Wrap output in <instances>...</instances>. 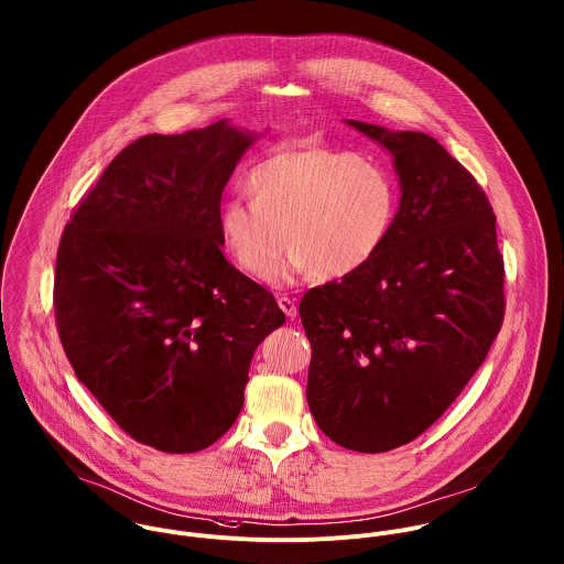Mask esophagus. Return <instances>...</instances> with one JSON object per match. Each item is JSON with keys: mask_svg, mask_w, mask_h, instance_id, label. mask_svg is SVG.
<instances>
[{"mask_svg": "<svg viewBox=\"0 0 564 564\" xmlns=\"http://www.w3.org/2000/svg\"><path fill=\"white\" fill-rule=\"evenodd\" d=\"M279 307H281V312L288 316V318H296V314H299V307H296V303L292 301V299H288V296H279Z\"/></svg>", "mask_w": 564, "mask_h": 564, "instance_id": "34e87169", "label": "esophagus"}]
</instances>
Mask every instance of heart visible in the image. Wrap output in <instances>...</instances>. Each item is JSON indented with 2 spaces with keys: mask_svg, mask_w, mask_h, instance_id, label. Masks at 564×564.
<instances>
[{
  "mask_svg": "<svg viewBox=\"0 0 564 564\" xmlns=\"http://www.w3.org/2000/svg\"><path fill=\"white\" fill-rule=\"evenodd\" d=\"M246 189L250 200H225L218 223L228 254L261 281L276 272L285 246L292 257L281 279L307 272L332 281L359 270L383 246L397 212L381 165L329 148L270 154L248 172Z\"/></svg>",
  "mask_w": 564,
  "mask_h": 564,
  "instance_id": "heart-1",
  "label": "heart"
}]
</instances>
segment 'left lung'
Wrapping results in <instances>:
<instances>
[{"mask_svg": "<svg viewBox=\"0 0 564 564\" xmlns=\"http://www.w3.org/2000/svg\"><path fill=\"white\" fill-rule=\"evenodd\" d=\"M346 123L394 156L401 203L366 265L301 301L307 403L339 447L383 453L432 427L484 364L503 257L486 194L434 137Z\"/></svg>", "mask_w": 564, "mask_h": 564, "instance_id": "8db88e82", "label": "left lung"}]
</instances>
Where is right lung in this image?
I'll use <instances>...</instances> for the list:
<instances>
[{"label":"right lung","instance_id":"1","mask_svg":"<svg viewBox=\"0 0 564 564\" xmlns=\"http://www.w3.org/2000/svg\"><path fill=\"white\" fill-rule=\"evenodd\" d=\"M254 134L226 119L126 145L67 223L56 327L76 377L137 443L207 449L243 405L257 346L285 323L223 254L220 200Z\"/></svg>","mask_w":564,"mask_h":564}]
</instances>
